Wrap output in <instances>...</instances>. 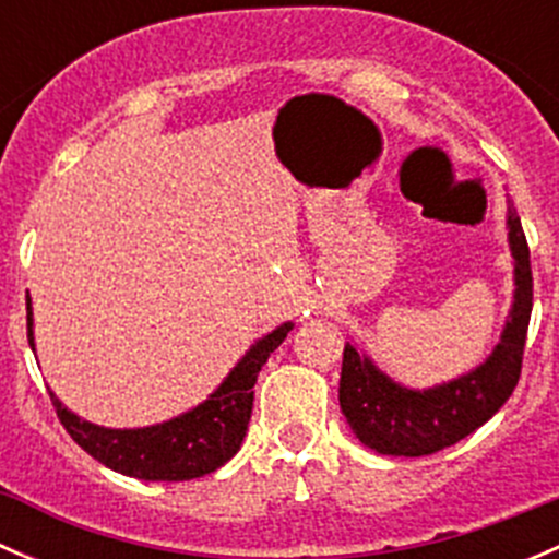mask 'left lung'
<instances>
[{"mask_svg": "<svg viewBox=\"0 0 559 559\" xmlns=\"http://www.w3.org/2000/svg\"><path fill=\"white\" fill-rule=\"evenodd\" d=\"M509 246L514 257V306L500 343L471 373L432 389H408L389 379L352 343L343 348L341 411L354 436L379 454L425 456L454 447L492 419L522 373L524 337L533 311V273L522 222L509 205Z\"/></svg>", "mask_w": 559, "mask_h": 559, "instance_id": "obj_1", "label": "left lung"}]
</instances>
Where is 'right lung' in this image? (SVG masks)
Instances as JSON below:
<instances>
[{"mask_svg":"<svg viewBox=\"0 0 559 559\" xmlns=\"http://www.w3.org/2000/svg\"><path fill=\"white\" fill-rule=\"evenodd\" d=\"M32 324H35L32 300L26 297V330H29V346L35 352ZM292 326L295 324L286 321V324L275 326L273 332L259 337L205 403L175 416L170 421L138 427V430H110V427L92 425V421L67 411L61 400L50 392L56 416L70 432L72 441L110 471L143 478V481L200 478L238 454L248 430V419H251L253 384H257L259 370L267 362L270 354L284 343Z\"/></svg>","mask_w":559,"mask_h":559,"instance_id":"add662e5","label":"right lung"}]
</instances>
